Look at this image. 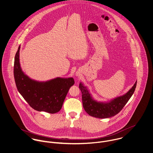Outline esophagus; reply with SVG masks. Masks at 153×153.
Listing matches in <instances>:
<instances>
[{
	"instance_id": "1",
	"label": "esophagus",
	"mask_w": 153,
	"mask_h": 153,
	"mask_svg": "<svg viewBox=\"0 0 153 153\" xmlns=\"http://www.w3.org/2000/svg\"><path fill=\"white\" fill-rule=\"evenodd\" d=\"M78 76H79V75H78Z\"/></svg>"
}]
</instances>
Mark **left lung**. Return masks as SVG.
Here are the masks:
<instances>
[{
  "instance_id": "8db88e82",
  "label": "left lung",
  "mask_w": 153,
  "mask_h": 153,
  "mask_svg": "<svg viewBox=\"0 0 153 153\" xmlns=\"http://www.w3.org/2000/svg\"><path fill=\"white\" fill-rule=\"evenodd\" d=\"M137 86V81L134 86L126 93L106 102L95 100L89 90L82 82L79 84V89L82 93L83 106L85 111L91 117L97 118H108L118 114L132 96Z\"/></svg>"
}]
</instances>
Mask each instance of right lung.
I'll return each mask as SVG.
<instances>
[{
    "mask_svg": "<svg viewBox=\"0 0 153 153\" xmlns=\"http://www.w3.org/2000/svg\"><path fill=\"white\" fill-rule=\"evenodd\" d=\"M19 45L14 61L13 74L18 92L31 108L37 111L55 114L60 111L70 87L73 77H56L45 82L31 79L22 71L19 62Z\"/></svg>",
    "mask_w": 153,
    "mask_h": 153,
    "instance_id": "obj_1",
    "label": "right lung"
}]
</instances>
